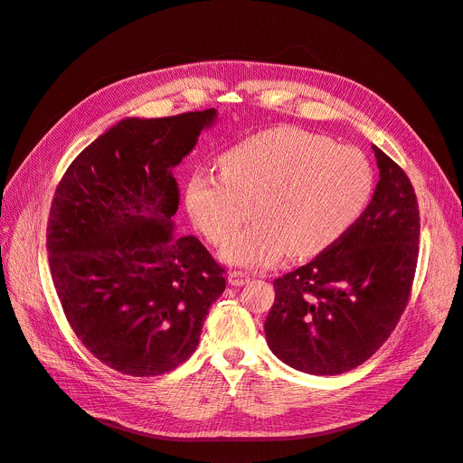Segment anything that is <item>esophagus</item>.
<instances>
[{
  "mask_svg": "<svg viewBox=\"0 0 463 463\" xmlns=\"http://www.w3.org/2000/svg\"><path fill=\"white\" fill-rule=\"evenodd\" d=\"M249 274H245V272H240V270H232L230 274H228V282H230V286H235V288H240V286H245V284H249Z\"/></svg>",
  "mask_w": 463,
  "mask_h": 463,
  "instance_id": "34e87169",
  "label": "esophagus"
}]
</instances>
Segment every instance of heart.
<instances>
[{
	"mask_svg": "<svg viewBox=\"0 0 463 463\" xmlns=\"http://www.w3.org/2000/svg\"><path fill=\"white\" fill-rule=\"evenodd\" d=\"M220 170L193 172L185 185L191 220L226 245L255 208L257 222L223 249V260L269 269L288 250L307 259L352 230L373 197L374 172L361 150L298 128L262 131L220 156Z\"/></svg>",
	"mask_w": 463,
	"mask_h": 463,
	"instance_id": "1",
	"label": "heart"
}]
</instances>
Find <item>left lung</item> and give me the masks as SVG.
I'll use <instances>...</instances> for the list:
<instances>
[{
	"instance_id": "8db88e82",
	"label": "left lung",
	"mask_w": 463,
	"mask_h": 463,
	"mask_svg": "<svg viewBox=\"0 0 463 463\" xmlns=\"http://www.w3.org/2000/svg\"><path fill=\"white\" fill-rule=\"evenodd\" d=\"M376 189L338 243L274 279L264 320L272 354L309 374H342L381 347L408 305L419 255V206L410 177L373 145Z\"/></svg>"
}]
</instances>
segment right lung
I'll return each instance as SVG.
<instances>
[{"mask_svg":"<svg viewBox=\"0 0 463 463\" xmlns=\"http://www.w3.org/2000/svg\"><path fill=\"white\" fill-rule=\"evenodd\" d=\"M216 118L214 108L125 118L55 189L46 241L55 291L77 338L123 374L156 376L187 361L226 289L222 266L174 223V167Z\"/></svg>","mask_w":463,"mask_h":463,"instance_id":"add662e5","label":"right lung"}]
</instances>
